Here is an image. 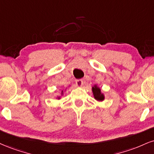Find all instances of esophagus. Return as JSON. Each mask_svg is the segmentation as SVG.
Returning a JSON list of instances; mask_svg holds the SVG:
<instances>
[{
    "mask_svg": "<svg viewBox=\"0 0 154 154\" xmlns=\"http://www.w3.org/2000/svg\"><path fill=\"white\" fill-rule=\"evenodd\" d=\"M76 85L77 87H82L83 85V82L81 79H78V80H76Z\"/></svg>",
    "mask_w": 154,
    "mask_h": 154,
    "instance_id": "esophagus-1",
    "label": "esophagus"
}]
</instances>
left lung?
Returning <instances> with one entry per match:
<instances>
[{
	"instance_id": "8db88e82",
	"label": "left lung",
	"mask_w": 154,
	"mask_h": 154,
	"mask_svg": "<svg viewBox=\"0 0 154 154\" xmlns=\"http://www.w3.org/2000/svg\"><path fill=\"white\" fill-rule=\"evenodd\" d=\"M92 92H93L94 97L95 100H97V101H103L104 100L105 97L104 95L101 92L100 88H99L97 85H94L92 88Z\"/></svg>"
}]
</instances>
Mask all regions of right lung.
<instances>
[{
  "label": "right lung",
  "mask_w": 154,
  "mask_h": 154,
  "mask_svg": "<svg viewBox=\"0 0 154 154\" xmlns=\"http://www.w3.org/2000/svg\"><path fill=\"white\" fill-rule=\"evenodd\" d=\"M63 94V91H62V95ZM58 99H60V97H58Z\"/></svg>",
  "instance_id": "obj_1"
}]
</instances>
